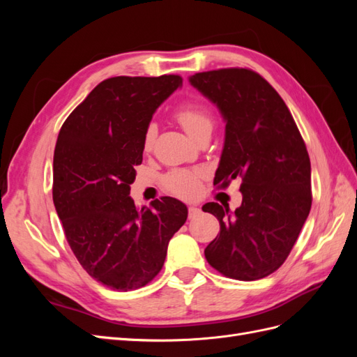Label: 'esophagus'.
Segmentation results:
<instances>
[{"mask_svg": "<svg viewBox=\"0 0 357 357\" xmlns=\"http://www.w3.org/2000/svg\"><path fill=\"white\" fill-rule=\"evenodd\" d=\"M201 213V210L197 207V205H190L189 207V218L192 219V218H195L197 214H199Z\"/></svg>", "mask_w": 357, "mask_h": 357, "instance_id": "esophagus-1", "label": "esophagus"}]
</instances>
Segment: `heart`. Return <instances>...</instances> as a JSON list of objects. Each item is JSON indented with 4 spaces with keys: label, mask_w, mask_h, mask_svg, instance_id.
<instances>
[{
    "label": "heart",
    "mask_w": 357,
    "mask_h": 357,
    "mask_svg": "<svg viewBox=\"0 0 357 357\" xmlns=\"http://www.w3.org/2000/svg\"><path fill=\"white\" fill-rule=\"evenodd\" d=\"M176 121L183 126V129L197 142L202 137H210L215 126V117L213 109L204 101L192 100L178 105L174 112ZM158 134V126L155 123H149L143 134V150L149 152L153 147ZM204 176V169L195 168H176L168 171L162 177V186L172 195L178 198H193L198 195L201 188V178Z\"/></svg>",
    "instance_id": "b5f03b06"
}]
</instances>
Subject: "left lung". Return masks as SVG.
<instances>
[{"instance_id": "obj_1", "label": "left lung", "mask_w": 357, "mask_h": 357, "mask_svg": "<svg viewBox=\"0 0 357 357\" xmlns=\"http://www.w3.org/2000/svg\"><path fill=\"white\" fill-rule=\"evenodd\" d=\"M218 104L226 135L215 189L241 178V207L205 204L220 234L205 247L225 277L253 282L284 264L311 210V164L295 119L278 92L250 68L195 73L189 79Z\"/></svg>"}]
</instances>
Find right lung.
<instances>
[{
  "label": "right lung",
  "instance_id": "right-lung-1",
  "mask_svg": "<svg viewBox=\"0 0 357 357\" xmlns=\"http://www.w3.org/2000/svg\"><path fill=\"white\" fill-rule=\"evenodd\" d=\"M178 74L102 80L63 122L53 155V204L74 256L96 282L119 291L149 284L188 219L169 197L138 211L129 197L143 162V134L181 84Z\"/></svg>",
  "mask_w": 357,
  "mask_h": 357
}]
</instances>
